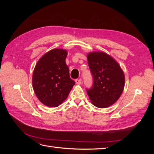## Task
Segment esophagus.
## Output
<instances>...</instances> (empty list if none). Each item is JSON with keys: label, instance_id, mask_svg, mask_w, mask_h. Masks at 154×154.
Returning a JSON list of instances; mask_svg holds the SVG:
<instances>
[{"label": "esophagus", "instance_id": "1", "mask_svg": "<svg viewBox=\"0 0 154 154\" xmlns=\"http://www.w3.org/2000/svg\"><path fill=\"white\" fill-rule=\"evenodd\" d=\"M82 79H76V80H75V82L78 85H80L82 83Z\"/></svg>", "mask_w": 154, "mask_h": 154}]
</instances>
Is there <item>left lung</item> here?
<instances>
[{"mask_svg": "<svg viewBox=\"0 0 154 154\" xmlns=\"http://www.w3.org/2000/svg\"><path fill=\"white\" fill-rule=\"evenodd\" d=\"M87 60L93 85L86 91L92 103L98 108L112 105L123 91L125 75L122 68L112 57L103 52L88 53Z\"/></svg>", "mask_w": 154, "mask_h": 154, "instance_id": "obj_1", "label": "left lung"}]
</instances>
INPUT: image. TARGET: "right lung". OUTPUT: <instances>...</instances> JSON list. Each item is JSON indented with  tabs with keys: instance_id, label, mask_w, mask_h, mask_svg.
I'll list each match as a JSON object with an SVG mask.
<instances>
[{
	"instance_id": "obj_1",
	"label": "right lung",
	"mask_w": 154,
	"mask_h": 154,
	"mask_svg": "<svg viewBox=\"0 0 154 154\" xmlns=\"http://www.w3.org/2000/svg\"><path fill=\"white\" fill-rule=\"evenodd\" d=\"M67 51L54 49L46 53L36 64L32 87L41 103L57 107L66 100L75 82L69 76L66 63Z\"/></svg>"
}]
</instances>
